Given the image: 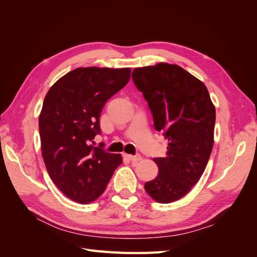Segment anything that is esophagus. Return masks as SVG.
Listing matches in <instances>:
<instances>
[{"label":"esophagus","instance_id":"34e87169","mask_svg":"<svg viewBox=\"0 0 257 257\" xmlns=\"http://www.w3.org/2000/svg\"><path fill=\"white\" fill-rule=\"evenodd\" d=\"M126 158L131 161V162H134V163H137L142 160V157L141 154H136V155H131V154H127Z\"/></svg>","mask_w":257,"mask_h":257}]
</instances>
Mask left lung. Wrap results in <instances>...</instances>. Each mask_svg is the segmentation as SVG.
<instances>
[{
  "instance_id": "obj_1",
  "label": "left lung",
  "mask_w": 257,
  "mask_h": 257,
  "mask_svg": "<svg viewBox=\"0 0 257 257\" xmlns=\"http://www.w3.org/2000/svg\"><path fill=\"white\" fill-rule=\"evenodd\" d=\"M151 109L154 127L168 141L159 174L145 190L158 203L182 198L204 174L214 143L215 108L206 85L176 64L135 68L132 74Z\"/></svg>"
}]
</instances>
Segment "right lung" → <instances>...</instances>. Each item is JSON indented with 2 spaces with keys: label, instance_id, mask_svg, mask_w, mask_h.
Returning <instances> with one entry per match:
<instances>
[{
  "label": "right lung",
  "instance_id": "add662e5",
  "mask_svg": "<svg viewBox=\"0 0 257 257\" xmlns=\"http://www.w3.org/2000/svg\"><path fill=\"white\" fill-rule=\"evenodd\" d=\"M131 78V68L78 67L54 83L38 118L42 155L47 172L66 197L89 204L104 193L122 163L91 142L100 133L106 102Z\"/></svg>",
  "mask_w": 257,
  "mask_h": 257
}]
</instances>
